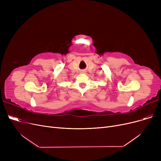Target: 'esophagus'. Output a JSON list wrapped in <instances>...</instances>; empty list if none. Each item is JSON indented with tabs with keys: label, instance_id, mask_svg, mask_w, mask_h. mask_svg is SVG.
I'll return each mask as SVG.
<instances>
[{
	"label": "esophagus",
	"instance_id": "34e87169",
	"mask_svg": "<svg viewBox=\"0 0 161 161\" xmlns=\"http://www.w3.org/2000/svg\"><path fill=\"white\" fill-rule=\"evenodd\" d=\"M82 72H84V71H82Z\"/></svg>",
	"mask_w": 161,
	"mask_h": 161
}]
</instances>
